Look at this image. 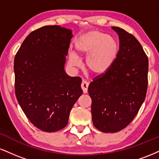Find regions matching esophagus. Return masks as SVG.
I'll return each mask as SVG.
<instances>
[{"instance_id": "esophagus-1", "label": "esophagus", "mask_w": 159, "mask_h": 159, "mask_svg": "<svg viewBox=\"0 0 159 159\" xmlns=\"http://www.w3.org/2000/svg\"><path fill=\"white\" fill-rule=\"evenodd\" d=\"M81 89L83 90L84 93H87V89H88V83L86 81H83L81 83Z\"/></svg>"}]
</instances>
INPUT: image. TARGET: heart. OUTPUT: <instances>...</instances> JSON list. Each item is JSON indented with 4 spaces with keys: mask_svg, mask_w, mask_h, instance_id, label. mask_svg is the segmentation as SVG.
Wrapping results in <instances>:
<instances>
[{
    "mask_svg": "<svg viewBox=\"0 0 159 159\" xmlns=\"http://www.w3.org/2000/svg\"><path fill=\"white\" fill-rule=\"evenodd\" d=\"M74 45L76 54L69 52V64L79 67L81 61L77 56L86 57V69L96 76L106 73L119 53V43L116 39L99 30H90L81 34L75 39Z\"/></svg>",
    "mask_w": 159,
    "mask_h": 159,
    "instance_id": "1",
    "label": "heart"
}]
</instances>
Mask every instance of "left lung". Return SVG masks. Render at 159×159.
I'll list each match as a JSON object with an SVG mask.
<instances>
[{"instance_id": "left-lung-1", "label": "left lung", "mask_w": 159, "mask_h": 159, "mask_svg": "<svg viewBox=\"0 0 159 159\" xmlns=\"http://www.w3.org/2000/svg\"><path fill=\"white\" fill-rule=\"evenodd\" d=\"M111 28L119 36L120 48L112 66L90 84L92 120L105 133L123 129L141 107L148 85V58L134 36L117 27Z\"/></svg>"}]
</instances>
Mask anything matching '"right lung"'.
<instances>
[{"mask_svg":"<svg viewBox=\"0 0 159 159\" xmlns=\"http://www.w3.org/2000/svg\"><path fill=\"white\" fill-rule=\"evenodd\" d=\"M70 29L44 26L24 40L14 60L15 91L28 120L47 132L66 126L74 104L81 96V79L66 73Z\"/></svg>","mask_w":159,"mask_h":159,"instance_id":"obj_1","label":"right lung"}]
</instances>
